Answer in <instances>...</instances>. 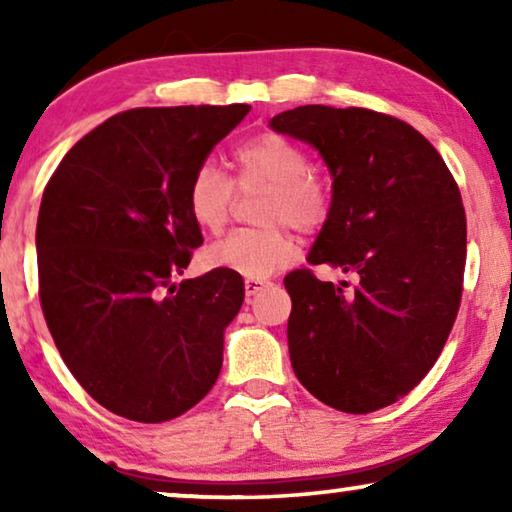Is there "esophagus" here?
Instances as JSON below:
<instances>
[{"mask_svg": "<svg viewBox=\"0 0 512 512\" xmlns=\"http://www.w3.org/2000/svg\"><path fill=\"white\" fill-rule=\"evenodd\" d=\"M268 284L270 282H263V279H247V282H244V291H247V296L251 298V296H256L258 291H263Z\"/></svg>", "mask_w": 512, "mask_h": 512, "instance_id": "obj_1", "label": "esophagus"}]
</instances>
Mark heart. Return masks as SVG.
Listing matches in <instances>:
<instances>
[{
	"mask_svg": "<svg viewBox=\"0 0 512 512\" xmlns=\"http://www.w3.org/2000/svg\"><path fill=\"white\" fill-rule=\"evenodd\" d=\"M237 186H263V205L258 219L268 223L256 230H235L209 244L205 261L209 268L230 270L249 279H265L284 268L298 254L296 237L314 233L331 216L333 193L328 181L310 167V156L296 139L282 132H261L237 146L233 153ZM235 181L212 160L198 165L188 181L186 202L193 221L207 233H219L228 223L235 202Z\"/></svg>",
	"mask_w": 512,
	"mask_h": 512,
	"instance_id": "heart-1",
	"label": "heart"
}]
</instances>
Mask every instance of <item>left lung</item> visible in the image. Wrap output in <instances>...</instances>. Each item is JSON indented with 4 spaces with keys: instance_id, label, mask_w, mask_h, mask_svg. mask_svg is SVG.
Instances as JSON below:
<instances>
[{
    "instance_id": "left-lung-1",
    "label": "left lung",
    "mask_w": 512,
    "mask_h": 512,
    "mask_svg": "<svg viewBox=\"0 0 512 512\" xmlns=\"http://www.w3.org/2000/svg\"><path fill=\"white\" fill-rule=\"evenodd\" d=\"M270 128L312 144L333 174L331 216L310 251L356 275L284 277L293 373L335 410L366 415L410 394L443 352L461 305L466 212L445 160L394 116L307 104Z\"/></svg>"
}]
</instances>
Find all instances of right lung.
Masks as SVG:
<instances>
[{"label":"right lung","instance_id":"add662e5","mask_svg":"<svg viewBox=\"0 0 512 512\" xmlns=\"http://www.w3.org/2000/svg\"><path fill=\"white\" fill-rule=\"evenodd\" d=\"M249 109H128L79 139L44 188L41 310L69 373L114 415L170 422L221 373L242 277H174L202 244L188 181Z\"/></svg>","mask_w":512,"mask_h":512}]
</instances>
